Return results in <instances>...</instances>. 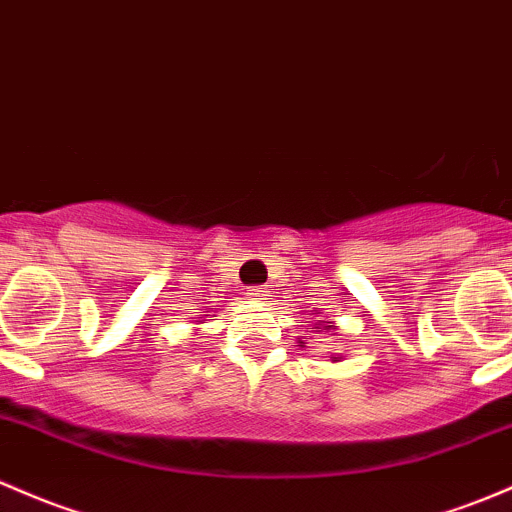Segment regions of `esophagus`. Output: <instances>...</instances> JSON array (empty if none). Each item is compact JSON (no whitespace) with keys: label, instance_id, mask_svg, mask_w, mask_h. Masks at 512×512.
<instances>
[{"label":"esophagus","instance_id":"34e87169","mask_svg":"<svg viewBox=\"0 0 512 512\" xmlns=\"http://www.w3.org/2000/svg\"><path fill=\"white\" fill-rule=\"evenodd\" d=\"M267 289L265 287H250L247 289V299H255V301H265L267 297Z\"/></svg>","mask_w":512,"mask_h":512}]
</instances>
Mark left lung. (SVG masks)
Segmentation results:
<instances>
[{
	"label": "left lung",
	"mask_w": 512,
	"mask_h": 512,
	"mask_svg": "<svg viewBox=\"0 0 512 512\" xmlns=\"http://www.w3.org/2000/svg\"><path fill=\"white\" fill-rule=\"evenodd\" d=\"M316 328H324V331H331V321H319V324H316ZM299 343H304V341H299Z\"/></svg>",
	"instance_id": "left-lung-1"
}]
</instances>
